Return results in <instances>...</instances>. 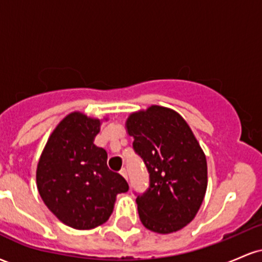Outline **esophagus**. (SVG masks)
Wrapping results in <instances>:
<instances>
[{
	"instance_id": "esophagus-1",
	"label": "esophagus",
	"mask_w": 262,
	"mask_h": 262,
	"mask_svg": "<svg viewBox=\"0 0 262 262\" xmlns=\"http://www.w3.org/2000/svg\"><path fill=\"white\" fill-rule=\"evenodd\" d=\"M121 175L124 177L125 180H128V172H127V169H125V167H123V169L121 170Z\"/></svg>"
}]
</instances>
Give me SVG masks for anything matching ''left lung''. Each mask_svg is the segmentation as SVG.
Masks as SVG:
<instances>
[{
  "instance_id": "left-lung-1",
  "label": "left lung",
  "mask_w": 262,
  "mask_h": 262,
  "mask_svg": "<svg viewBox=\"0 0 262 262\" xmlns=\"http://www.w3.org/2000/svg\"><path fill=\"white\" fill-rule=\"evenodd\" d=\"M127 129L149 172V187L135 193L141 223L160 234L182 229L207 189L206 156L191 128L175 111L151 106L130 114Z\"/></svg>"
}]
</instances>
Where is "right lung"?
Segmentation results:
<instances>
[{"label": "right lung", "mask_w": 262, "mask_h": 262, "mask_svg": "<svg viewBox=\"0 0 262 262\" xmlns=\"http://www.w3.org/2000/svg\"><path fill=\"white\" fill-rule=\"evenodd\" d=\"M101 122L69 114L50 135L37 167L41 200L62 223L85 230L108 221L118 193L129 186L107 166L106 150L93 144Z\"/></svg>", "instance_id": "add662e5"}]
</instances>
